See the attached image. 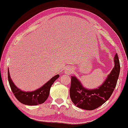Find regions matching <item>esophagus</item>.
<instances>
[{
    "instance_id": "obj_1",
    "label": "esophagus",
    "mask_w": 128,
    "mask_h": 128,
    "mask_svg": "<svg viewBox=\"0 0 128 128\" xmlns=\"http://www.w3.org/2000/svg\"><path fill=\"white\" fill-rule=\"evenodd\" d=\"M72 71H73V70H72V68H71V67H68L67 68H66V69L65 70V73L66 74V75H71V74L72 73Z\"/></svg>"
}]
</instances>
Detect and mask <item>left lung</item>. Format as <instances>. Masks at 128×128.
<instances>
[{
    "label": "left lung",
    "instance_id": "8db88e82",
    "mask_svg": "<svg viewBox=\"0 0 128 128\" xmlns=\"http://www.w3.org/2000/svg\"><path fill=\"white\" fill-rule=\"evenodd\" d=\"M114 66L105 81L96 89L85 88L75 76H71L70 96L72 102L78 108L93 110L108 100L116 86L120 72V64L117 53L114 58Z\"/></svg>",
    "mask_w": 128,
    "mask_h": 128
}]
</instances>
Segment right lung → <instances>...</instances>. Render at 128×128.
I'll return each mask as SVG.
<instances>
[{
	"instance_id": "add662e5",
	"label": "right lung",
	"mask_w": 128,
	"mask_h": 128,
	"mask_svg": "<svg viewBox=\"0 0 128 128\" xmlns=\"http://www.w3.org/2000/svg\"><path fill=\"white\" fill-rule=\"evenodd\" d=\"M8 82L14 96L20 102L26 105H38L45 102L49 96L50 88L52 85L59 77V75L53 76L41 88L34 91L24 92L18 88L14 84L10 78L8 69Z\"/></svg>"
}]
</instances>
